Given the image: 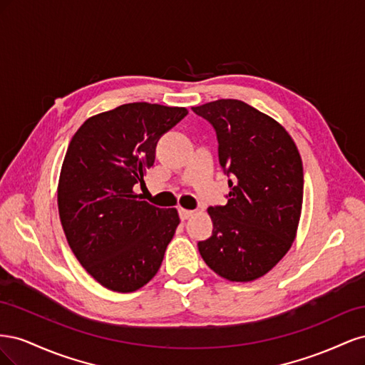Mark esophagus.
I'll list each match as a JSON object with an SVG mask.
<instances>
[{
  "instance_id": "esophagus-1",
  "label": "esophagus",
  "mask_w": 365,
  "mask_h": 365,
  "mask_svg": "<svg viewBox=\"0 0 365 365\" xmlns=\"http://www.w3.org/2000/svg\"><path fill=\"white\" fill-rule=\"evenodd\" d=\"M193 210H185V208H180V217H181V220H187V219H190L192 216H193Z\"/></svg>"
}]
</instances>
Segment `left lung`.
I'll list each match as a JSON object with an SVG mask.
<instances>
[{
  "instance_id": "left-lung-1",
  "label": "left lung",
  "mask_w": 365,
  "mask_h": 365,
  "mask_svg": "<svg viewBox=\"0 0 365 365\" xmlns=\"http://www.w3.org/2000/svg\"><path fill=\"white\" fill-rule=\"evenodd\" d=\"M192 111L213 126L230 187L228 202L208 208L213 233L197 250L220 277L256 280L295 239L304 184L300 153L283 126L245 102L222 98Z\"/></svg>"
}]
</instances>
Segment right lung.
Wrapping results in <instances>:
<instances>
[{"label": "right lung", "mask_w": 365, "mask_h": 365, "mask_svg": "<svg viewBox=\"0 0 365 365\" xmlns=\"http://www.w3.org/2000/svg\"><path fill=\"white\" fill-rule=\"evenodd\" d=\"M185 108L126 103L88 118L65 155L58 205L63 233L82 267L105 288L132 292L161 267L180 224L134 192L155 161L158 140Z\"/></svg>", "instance_id": "obj_1"}]
</instances>
